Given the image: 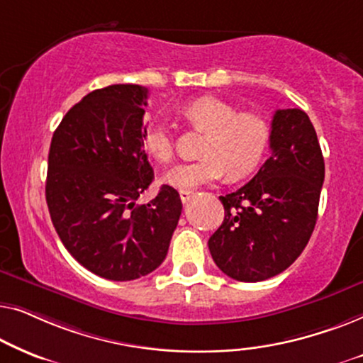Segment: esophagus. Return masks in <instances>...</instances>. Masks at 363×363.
Returning <instances> with one entry per match:
<instances>
[{
    "instance_id": "esophagus-1",
    "label": "esophagus",
    "mask_w": 363,
    "mask_h": 363,
    "mask_svg": "<svg viewBox=\"0 0 363 363\" xmlns=\"http://www.w3.org/2000/svg\"><path fill=\"white\" fill-rule=\"evenodd\" d=\"M193 196V191H188V190H180V200L182 203H188L191 200Z\"/></svg>"
}]
</instances>
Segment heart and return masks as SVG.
<instances>
[{"instance_id":"obj_1","label":"heart","mask_w":363,"mask_h":363,"mask_svg":"<svg viewBox=\"0 0 363 363\" xmlns=\"http://www.w3.org/2000/svg\"><path fill=\"white\" fill-rule=\"evenodd\" d=\"M180 116L198 132L205 133L200 155L190 163L172 167L163 182L177 190H195L221 180L250 175L259 165L271 142V123L257 112L242 111L220 97L205 96L185 104ZM142 145L155 160L172 162L175 155V137L172 125L163 118L147 123Z\"/></svg>"}]
</instances>
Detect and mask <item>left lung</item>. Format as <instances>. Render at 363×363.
<instances>
[{
    "label": "left lung",
    "mask_w": 363,
    "mask_h": 363,
    "mask_svg": "<svg viewBox=\"0 0 363 363\" xmlns=\"http://www.w3.org/2000/svg\"><path fill=\"white\" fill-rule=\"evenodd\" d=\"M269 148L250 183L220 196L225 220L208 241L213 261L236 281H264L287 269L317 221L325 167L309 116L276 111Z\"/></svg>",
    "instance_id": "left-lung-1"
}]
</instances>
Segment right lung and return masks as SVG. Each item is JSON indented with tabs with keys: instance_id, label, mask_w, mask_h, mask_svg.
Instances as JSON below:
<instances>
[{
	"instance_id": "add662e5",
	"label": "right lung",
	"mask_w": 363,
	"mask_h": 363,
	"mask_svg": "<svg viewBox=\"0 0 363 363\" xmlns=\"http://www.w3.org/2000/svg\"><path fill=\"white\" fill-rule=\"evenodd\" d=\"M148 91L116 84L87 94L54 132L46 201L74 259L108 281L150 274L165 259L182 215L175 188L145 205L153 170L142 145Z\"/></svg>"
}]
</instances>
